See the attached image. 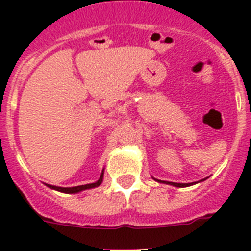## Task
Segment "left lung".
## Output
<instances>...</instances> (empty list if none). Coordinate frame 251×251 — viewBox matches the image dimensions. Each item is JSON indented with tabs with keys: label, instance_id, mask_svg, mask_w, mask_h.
<instances>
[{
	"label": "left lung",
	"instance_id": "left-lung-1",
	"mask_svg": "<svg viewBox=\"0 0 251 251\" xmlns=\"http://www.w3.org/2000/svg\"><path fill=\"white\" fill-rule=\"evenodd\" d=\"M156 179V178H153ZM206 178L201 179V181H205ZM157 182H162V183H167V185H171V186H175V187H188V186L191 185H195V183H199L200 181H197V182H192V183H177V182H168V181H161V179H156Z\"/></svg>",
	"mask_w": 251,
	"mask_h": 251
}]
</instances>
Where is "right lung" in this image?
Wrapping results in <instances>:
<instances>
[{"label": "right lung", "instance_id": "1", "mask_svg": "<svg viewBox=\"0 0 251 251\" xmlns=\"http://www.w3.org/2000/svg\"><path fill=\"white\" fill-rule=\"evenodd\" d=\"M103 177H104V168L103 171H101V175L100 177H99L98 181H95V182L93 183H86V185H81V186H74V187H59V186L48 185V183H45V185L48 186L49 188L56 190V191L59 192H64V194H77V192L84 191V190H90V188H95V187H98V186H100L101 182H103Z\"/></svg>", "mask_w": 251, "mask_h": 251}]
</instances>
